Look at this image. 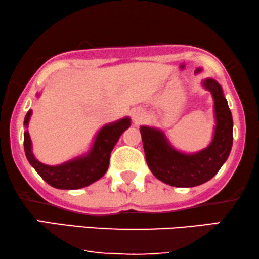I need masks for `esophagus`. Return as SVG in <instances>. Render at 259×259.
Wrapping results in <instances>:
<instances>
[{"label": "esophagus", "instance_id": "obj_1", "mask_svg": "<svg viewBox=\"0 0 259 259\" xmlns=\"http://www.w3.org/2000/svg\"><path fill=\"white\" fill-rule=\"evenodd\" d=\"M145 118H146V114H145L144 109H141L139 107H136L132 109V119L136 123H140L141 121H144Z\"/></svg>", "mask_w": 259, "mask_h": 259}]
</instances>
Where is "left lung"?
I'll return each mask as SVG.
<instances>
[{"label": "left lung", "instance_id": "8db88e82", "mask_svg": "<svg viewBox=\"0 0 259 259\" xmlns=\"http://www.w3.org/2000/svg\"><path fill=\"white\" fill-rule=\"evenodd\" d=\"M203 87L213 98L214 132L210 145L194 153H184L172 146L161 130L141 126L145 157L154 177L167 185L193 187L217 175L229 158L233 141V121L223 88L217 81L205 79Z\"/></svg>", "mask_w": 259, "mask_h": 259}]
</instances>
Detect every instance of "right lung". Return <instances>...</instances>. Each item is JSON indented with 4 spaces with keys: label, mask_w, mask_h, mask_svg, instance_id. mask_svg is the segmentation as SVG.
I'll return each instance as SVG.
<instances>
[{
    "label": "right lung",
    "mask_w": 259,
    "mask_h": 259,
    "mask_svg": "<svg viewBox=\"0 0 259 259\" xmlns=\"http://www.w3.org/2000/svg\"><path fill=\"white\" fill-rule=\"evenodd\" d=\"M37 97L40 94H36ZM33 111L29 109L24 118V127L29 125ZM131 126L128 116L102 126L94 138L87 153L59 165H46L38 161L33 153L28 130L24 131V152L29 164L49 185L60 190H77L97 182L107 172L111 152L119 138Z\"/></svg>",
    "instance_id": "right-lung-1"
}]
</instances>
